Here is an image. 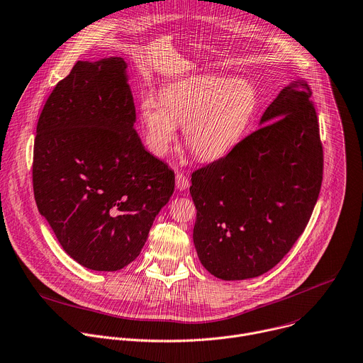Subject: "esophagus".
<instances>
[{
	"mask_svg": "<svg viewBox=\"0 0 363 363\" xmlns=\"http://www.w3.org/2000/svg\"><path fill=\"white\" fill-rule=\"evenodd\" d=\"M175 181H177V188L179 191H185L189 188V179L182 174V172H178L177 177H175Z\"/></svg>",
	"mask_w": 363,
	"mask_h": 363,
	"instance_id": "esophagus-1",
	"label": "esophagus"
}]
</instances>
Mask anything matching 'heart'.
Instances as JSON below:
<instances>
[{"label":"heart","instance_id":"b5f03b06","mask_svg":"<svg viewBox=\"0 0 363 363\" xmlns=\"http://www.w3.org/2000/svg\"><path fill=\"white\" fill-rule=\"evenodd\" d=\"M259 106L257 88L245 79L198 75L162 86L160 99L145 94L140 123L148 150L164 155L182 125L186 148L202 161L233 150L247 134Z\"/></svg>","mask_w":363,"mask_h":363}]
</instances>
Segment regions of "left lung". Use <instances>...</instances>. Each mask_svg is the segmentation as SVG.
<instances>
[{
	"instance_id": "8db88e82",
	"label": "left lung",
	"mask_w": 363,
	"mask_h": 363,
	"mask_svg": "<svg viewBox=\"0 0 363 363\" xmlns=\"http://www.w3.org/2000/svg\"><path fill=\"white\" fill-rule=\"evenodd\" d=\"M311 96L305 82L286 86L264 112L261 128L192 172L194 244L213 277L240 281L268 272L305 230L323 175Z\"/></svg>"
}]
</instances>
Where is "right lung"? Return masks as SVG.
<instances>
[{
    "label": "right lung",
    "mask_w": 363,
    "mask_h": 363,
    "mask_svg": "<svg viewBox=\"0 0 363 363\" xmlns=\"http://www.w3.org/2000/svg\"><path fill=\"white\" fill-rule=\"evenodd\" d=\"M127 64L78 61L50 94L37 124L33 186L62 250L94 271H118L141 252L175 188L174 171L137 131Z\"/></svg>",
    "instance_id": "obj_1"
}]
</instances>
